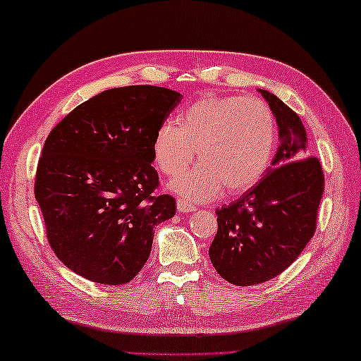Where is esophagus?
<instances>
[{
  "instance_id": "1",
  "label": "esophagus",
  "mask_w": 361,
  "mask_h": 361,
  "mask_svg": "<svg viewBox=\"0 0 361 361\" xmlns=\"http://www.w3.org/2000/svg\"><path fill=\"white\" fill-rule=\"evenodd\" d=\"M177 211L179 212H193L195 211V207L188 203V201H185V200H182V198H177Z\"/></svg>"
}]
</instances>
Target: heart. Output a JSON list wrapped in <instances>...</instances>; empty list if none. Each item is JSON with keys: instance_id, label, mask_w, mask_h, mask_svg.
Returning <instances> with one entry per match:
<instances>
[{"instance_id": "heart-1", "label": "heart", "mask_w": 361, "mask_h": 361, "mask_svg": "<svg viewBox=\"0 0 361 361\" xmlns=\"http://www.w3.org/2000/svg\"><path fill=\"white\" fill-rule=\"evenodd\" d=\"M277 144V123L260 98L207 94L182 112L179 125L163 122L154 136L152 154L157 168L176 176L193 161L197 168L171 182L188 201L216 198L226 188L241 193L267 173Z\"/></svg>"}]
</instances>
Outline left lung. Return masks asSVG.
Here are the masks:
<instances>
[{
    "label": "left lung",
    "instance_id": "left-lung-1",
    "mask_svg": "<svg viewBox=\"0 0 361 361\" xmlns=\"http://www.w3.org/2000/svg\"><path fill=\"white\" fill-rule=\"evenodd\" d=\"M273 111L281 144L257 184L220 207L211 262L225 281L249 287L283 273L311 241L325 190L317 157L307 155L306 130L298 114L276 94L258 90Z\"/></svg>",
    "mask_w": 361,
    "mask_h": 361
}]
</instances>
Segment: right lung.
Here are the masks:
<instances>
[{
  "label": "right lung",
  "mask_w": 361,
  "mask_h": 361,
  "mask_svg": "<svg viewBox=\"0 0 361 361\" xmlns=\"http://www.w3.org/2000/svg\"><path fill=\"white\" fill-rule=\"evenodd\" d=\"M180 99L163 87L111 88L50 131L35 198L50 247L75 274L122 286L147 262L155 225L176 214V200L157 193L152 142Z\"/></svg>",
  "instance_id": "1"
}]
</instances>
